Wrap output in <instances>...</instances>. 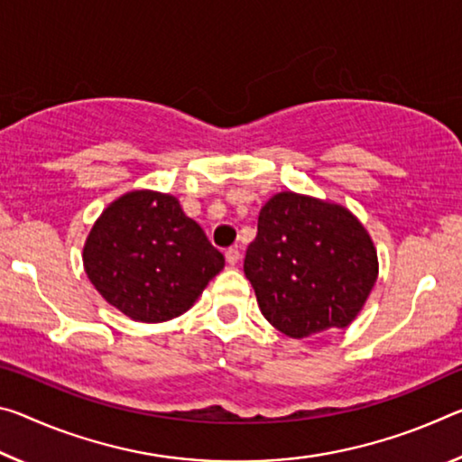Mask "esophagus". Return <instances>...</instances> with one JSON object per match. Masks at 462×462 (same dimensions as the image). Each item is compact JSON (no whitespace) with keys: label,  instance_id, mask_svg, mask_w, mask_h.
<instances>
[{"label":"esophagus","instance_id":"34e87169","mask_svg":"<svg viewBox=\"0 0 462 462\" xmlns=\"http://www.w3.org/2000/svg\"><path fill=\"white\" fill-rule=\"evenodd\" d=\"M238 261H240V251H238V248H228V251H226V263L234 267Z\"/></svg>","mask_w":462,"mask_h":462}]
</instances>
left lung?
I'll return each instance as SVG.
<instances>
[{
    "instance_id": "left-lung-1",
    "label": "left lung",
    "mask_w": 462,
    "mask_h": 462,
    "mask_svg": "<svg viewBox=\"0 0 462 462\" xmlns=\"http://www.w3.org/2000/svg\"><path fill=\"white\" fill-rule=\"evenodd\" d=\"M245 275L271 325L291 339L346 328L378 277L370 234L349 209L282 191L263 205Z\"/></svg>"
}]
</instances>
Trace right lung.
I'll use <instances>...</instances> for the list:
<instances>
[{"label": "right lung", "mask_w": 462, "mask_h": 462, "mask_svg": "<svg viewBox=\"0 0 462 462\" xmlns=\"http://www.w3.org/2000/svg\"><path fill=\"white\" fill-rule=\"evenodd\" d=\"M82 259L98 294L137 323L180 317L224 269V254L177 197L150 189L121 195L102 211Z\"/></svg>", "instance_id": "1"}]
</instances>
